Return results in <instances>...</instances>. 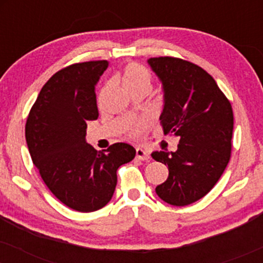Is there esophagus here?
Masks as SVG:
<instances>
[{
	"label": "esophagus",
	"mask_w": 263,
	"mask_h": 263,
	"mask_svg": "<svg viewBox=\"0 0 263 263\" xmlns=\"http://www.w3.org/2000/svg\"><path fill=\"white\" fill-rule=\"evenodd\" d=\"M136 158L140 159V161H148L149 153L147 152V151H144L142 148H137V149H136Z\"/></svg>",
	"instance_id": "obj_1"
}]
</instances>
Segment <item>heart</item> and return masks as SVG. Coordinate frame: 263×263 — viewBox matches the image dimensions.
Wrapping results in <instances>:
<instances>
[{
	"label": "heart",
	"instance_id": "obj_1",
	"mask_svg": "<svg viewBox=\"0 0 263 263\" xmlns=\"http://www.w3.org/2000/svg\"><path fill=\"white\" fill-rule=\"evenodd\" d=\"M123 85L128 91L138 89V87H148L151 89V84H152V78H151L149 71L147 70L144 66L137 63H131L125 68L122 75ZM148 127V121L147 120H141V121L136 122L135 125L131 126L129 128V135L132 137H138L144 132V129Z\"/></svg>",
	"mask_w": 263,
	"mask_h": 263
}]
</instances>
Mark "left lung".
I'll use <instances>...</instances> for the list:
<instances>
[{
    "label": "left lung",
    "instance_id": "left-lung-1",
    "mask_svg": "<svg viewBox=\"0 0 263 263\" xmlns=\"http://www.w3.org/2000/svg\"><path fill=\"white\" fill-rule=\"evenodd\" d=\"M148 64L164 90L159 117L163 132L179 138L176 152L152 153L170 170L156 193L165 203L185 206L214 188L230 161L232 107L214 78L199 65L173 57L151 58Z\"/></svg>",
    "mask_w": 263,
    "mask_h": 263
}]
</instances>
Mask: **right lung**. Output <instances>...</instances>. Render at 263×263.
<instances>
[{"mask_svg": "<svg viewBox=\"0 0 263 263\" xmlns=\"http://www.w3.org/2000/svg\"><path fill=\"white\" fill-rule=\"evenodd\" d=\"M107 60L75 63L57 71L42 87L26 122L32 161L54 197L70 209L91 213L112 198L120 165L136 149L114 143L98 152L86 143V122L99 117L95 86Z\"/></svg>", "mask_w": 263, "mask_h": 263, "instance_id": "add662e5", "label": "right lung"}]
</instances>
